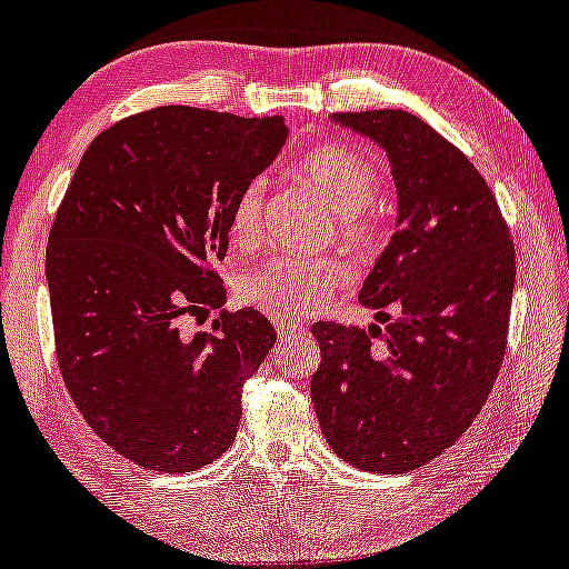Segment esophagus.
<instances>
[{
  "instance_id": "1",
  "label": "esophagus",
  "mask_w": 569,
  "mask_h": 569,
  "mask_svg": "<svg viewBox=\"0 0 569 569\" xmlns=\"http://www.w3.org/2000/svg\"><path fill=\"white\" fill-rule=\"evenodd\" d=\"M272 323H274V329H278V335L280 337H291V335H299L302 332V323L299 321H295V318H289V316H274L272 318Z\"/></svg>"
}]
</instances>
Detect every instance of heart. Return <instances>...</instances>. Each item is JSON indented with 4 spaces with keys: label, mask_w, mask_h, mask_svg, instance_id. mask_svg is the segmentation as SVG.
Masks as SVG:
<instances>
[{
    "label": "heart",
    "mask_w": 569,
    "mask_h": 569,
    "mask_svg": "<svg viewBox=\"0 0 569 569\" xmlns=\"http://www.w3.org/2000/svg\"><path fill=\"white\" fill-rule=\"evenodd\" d=\"M291 178L335 213L337 237L348 251L372 256L389 234L383 208L376 202L380 174L367 156L346 146H321L291 167ZM264 210V183L251 180L237 197L229 234L240 248L253 246ZM353 270L340 256L278 253L240 278V299L272 316H302L316 310L332 291L351 283Z\"/></svg>",
    "instance_id": "obj_1"
}]
</instances>
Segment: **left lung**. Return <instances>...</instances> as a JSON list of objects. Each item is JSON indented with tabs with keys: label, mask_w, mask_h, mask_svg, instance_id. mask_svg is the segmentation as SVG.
<instances>
[{
	"label": "left lung",
	"mask_w": 569,
	"mask_h": 569,
	"mask_svg": "<svg viewBox=\"0 0 569 569\" xmlns=\"http://www.w3.org/2000/svg\"><path fill=\"white\" fill-rule=\"evenodd\" d=\"M335 121L389 156L399 213L359 295L386 329L318 321L310 397L337 457L397 476L451 448L495 389L516 248L483 174L413 112H337ZM389 303L397 319L382 310Z\"/></svg>",
	"instance_id": "8db88e82"
}]
</instances>
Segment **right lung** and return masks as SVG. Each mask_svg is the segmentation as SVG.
<instances>
[{
	"mask_svg": "<svg viewBox=\"0 0 569 569\" xmlns=\"http://www.w3.org/2000/svg\"><path fill=\"white\" fill-rule=\"evenodd\" d=\"M286 134L280 116L137 112L93 137L56 210L46 274L61 378L93 432L146 470H199L234 442L274 329L253 308L223 310L216 261L237 197ZM210 309L214 332L186 338L184 318Z\"/></svg>",
	"mask_w": 569,
	"mask_h": 569,
	"instance_id": "right-lung-1",
	"label": "right lung"
}]
</instances>
